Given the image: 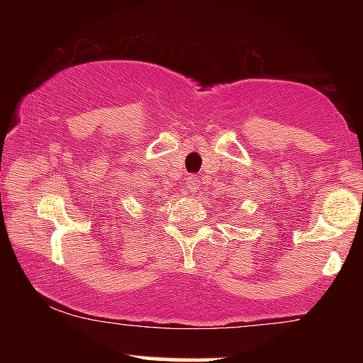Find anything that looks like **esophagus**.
<instances>
[{"label": "esophagus", "mask_w": 363, "mask_h": 363, "mask_svg": "<svg viewBox=\"0 0 363 363\" xmlns=\"http://www.w3.org/2000/svg\"><path fill=\"white\" fill-rule=\"evenodd\" d=\"M198 186H199V177L196 176L187 177V189H189V193H196Z\"/></svg>", "instance_id": "esophagus-1"}]
</instances>
